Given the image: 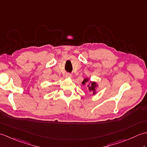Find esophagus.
Listing matches in <instances>:
<instances>
[{
	"label": "esophagus",
	"instance_id": "obj_1",
	"mask_svg": "<svg viewBox=\"0 0 147 147\" xmlns=\"http://www.w3.org/2000/svg\"><path fill=\"white\" fill-rule=\"evenodd\" d=\"M71 76H72V75H71V73H67L66 74H65V77H66V78H71Z\"/></svg>",
	"mask_w": 147,
	"mask_h": 147
}]
</instances>
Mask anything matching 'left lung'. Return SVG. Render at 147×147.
<instances>
[{
  "instance_id": "8db88e82",
  "label": "left lung",
  "mask_w": 147,
  "mask_h": 147,
  "mask_svg": "<svg viewBox=\"0 0 147 147\" xmlns=\"http://www.w3.org/2000/svg\"><path fill=\"white\" fill-rule=\"evenodd\" d=\"M88 80H89L88 78L84 79V80L83 81V82H82L83 85H85L86 83L88 82ZM87 86L88 87V90H89L90 92H92L93 95L95 94V93H96V92H96V88L98 86L96 83L93 82H90V83L88 84V85H87Z\"/></svg>"
}]
</instances>
